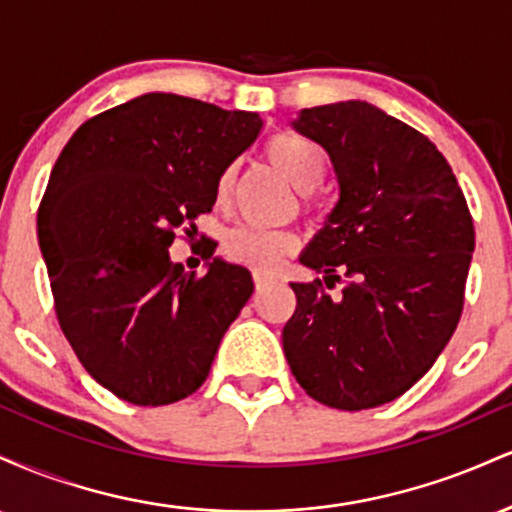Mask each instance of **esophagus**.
I'll use <instances>...</instances> for the list:
<instances>
[{
	"label": "esophagus",
	"mask_w": 512,
	"mask_h": 512,
	"mask_svg": "<svg viewBox=\"0 0 512 512\" xmlns=\"http://www.w3.org/2000/svg\"><path fill=\"white\" fill-rule=\"evenodd\" d=\"M252 281H255V286H257V289H262V286H267V284H272V276H269V274H262V272H255V274H252Z\"/></svg>",
	"instance_id": "esophagus-1"
}]
</instances>
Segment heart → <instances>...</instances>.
Instances as JSON below:
<instances>
[{
    "mask_svg": "<svg viewBox=\"0 0 512 512\" xmlns=\"http://www.w3.org/2000/svg\"><path fill=\"white\" fill-rule=\"evenodd\" d=\"M264 154L274 163L289 182L298 190H313L322 180L327 168L325 151L313 139L296 132H279L267 139ZM233 190V168L228 166L216 180V202L226 204ZM298 248V236L289 228H264V226H236L223 238V252L228 260L245 264V267L269 272L284 260L289 252Z\"/></svg>",
    "mask_w": 512,
    "mask_h": 512,
    "instance_id": "obj_1",
    "label": "heart"
}]
</instances>
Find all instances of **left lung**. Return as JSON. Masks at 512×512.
<instances>
[{
	"label": "left lung",
	"mask_w": 512,
	"mask_h": 512,
	"mask_svg": "<svg viewBox=\"0 0 512 512\" xmlns=\"http://www.w3.org/2000/svg\"><path fill=\"white\" fill-rule=\"evenodd\" d=\"M293 127L332 158L339 202L303 250L322 281L291 284L281 339L291 373L332 409L409 390L450 342L464 305L474 223L450 163L414 127L366 101L305 108Z\"/></svg>",
	"instance_id": "left-lung-1"
}]
</instances>
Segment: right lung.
Listing matches in <instances>:
<instances>
[{
	"label": "right lung",
	"mask_w": 512,
	"mask_h": 512,
	"mask_svg": "<svg viewBox=\"0 0 512 512\" xmlns=\"http://www.w3.org/2000/svg\"><path fill=\"white\" fill-rule=\"evenodd\" d=\"M260 129L257 113L144 93L86 120L57 158L38 243L64 337L115 397L163 407L207 380L255 286L221 257L185 272L168 248L211 211L216 180Z\"/></svg>",
	"instance_id": "1"
}]
</instances>
